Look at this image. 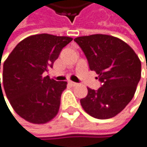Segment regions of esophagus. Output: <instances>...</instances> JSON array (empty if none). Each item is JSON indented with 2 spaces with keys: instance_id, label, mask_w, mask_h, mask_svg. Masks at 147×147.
<instances>
[{
  "instance_id": "34e87169",
  "label": "esophagus",
  "mask_w": 147,
  "mask_h": 147,
  "mask_svg": "<svg viewBox=\"0 0 147 147\" xmlns=\"http://www.w3.org/2000/svg\"><path fill=\"white\" fill-rule=\"evenodd\" d=\"M68 83H69V85H71V86H73V87H74V86H77V85H78V84H77V83H75V82H72V81H69Z\"/></svg>"
}]
</instances>
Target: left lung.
<instances>
[{
  "instance_id": "obj_1",
  "label": "left lung",
  "mask_w": 147,
  "mask_h": 147,
  "mask_svg": "<svg viewBox=\"0 0 147 147\" xmlns=\"http://www.w3.org/2000/svg\"><path fill=\"white\" fill-rule=\"evenodd\" d=\"M74 41L102 83L97 90L88 88L87 96L80 100L83 109L96 119L115 116L130 102L136 91L141 78L139 57L127 43L109 35L83 36Z\"/></svg>"
}]
</instances>
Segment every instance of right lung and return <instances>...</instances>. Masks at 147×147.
Wrapping results in <instances>:
<instances>
[{"instance_id": "right-lung-1", "label": "right lung", "mask_w": 147, "mask_h": 147, "mask_svg": "<svg viewBox=\"0 0 147 147\" xmlns=\"http://www.w3.org/2000/svg\"><path fill=\"white\" fill-rule=\"evenodd\" d=\"M71 40L69 37L47 33L30 36L20 41L4 62L6 96L14 111L26 121L43 124L57 114L67 82H57L43 73L52 68L62 49Z\"/></svg>"}]
</instances>
